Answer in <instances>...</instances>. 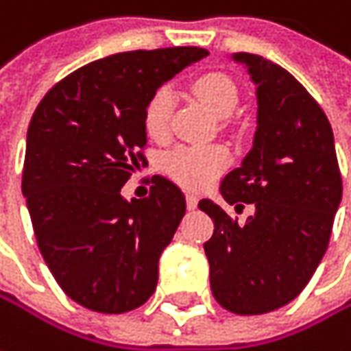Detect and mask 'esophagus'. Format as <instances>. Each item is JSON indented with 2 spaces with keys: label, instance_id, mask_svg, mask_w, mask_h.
<instances>
[{
  "label": "esophagus",
  "instance_id": "obj_1",
  "mask_svg": "<svg viewBox=\"0 0 351 351\" xmlns=\"http://www.w3.org/2000/svg\"><path fill=\"white\" fill-rule=\"evenodd\" d=\"M197 203H199V199L195 195H186V207L197 208Z\"/></svg>",
  "mask_w": 351,
  "mask_h": 351
}]
</instances>
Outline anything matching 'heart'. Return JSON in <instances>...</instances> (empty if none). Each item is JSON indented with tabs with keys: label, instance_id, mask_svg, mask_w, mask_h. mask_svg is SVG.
<instances>
[{
	"label": "heart",
	"instance_id": "obj_1",
	"mask_svg": "<svg viewBox=\"0 0 351 351\" xmlns=\"http://www.w3.org/2000/svg\"><path fill=\"white\" fill-rule=\"evenodd\" d=\"M195 96L217 116H227L237 106L239 90L235 82L225 74L208 72L193 82ZM173 116V92L162 86L146 102L143 112V126L146 136L154 143H165L171 136ZM165 171L189 189H203L213 182L229 165V150L223 144L189 146L180 144L165 154Z\"/></svg>",
	"mask_w": 351,
	"mask_h": 351
}]
</instances>
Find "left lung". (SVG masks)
Returning <instances> with one entry per match:
<instances>
[{
	"mask_svg": "<svg viewBox=\"0 0 351 351\" xmlns=\"http://www.w3.org/2000/svg\"><path fill=\"white\" fill-rule=\"evenodd\" d=\"M257 84V132L221 193L241 213L199 201L215 223L205 243L215 300L237 315H261L295 300L315 273L341 201L334 132L315 98L285 68L237 53Z\"/></svg>",
	"mask_w": 351,
	"mask_h": 351,
	"instance_id": "8db88e82",
	"label": "left lung"
}]
</instances>
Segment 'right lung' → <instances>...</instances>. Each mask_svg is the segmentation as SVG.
I'll use <instances>...</instances> for the list:
<instances>
[{
	"label": "right lung",
	"instance_id": "right-lung-1",
	"mask_svg": "<svg viewBox=\"0 0 351 351\" xmlns=\"http://www.w3.org/2000/svg\"><path fill=\"white\" fill-rule=\"evenodd\" d=\"M207 53L195 46L134 49L90 62L53 84L32 116L21 193L53 279L86 309L124 313L156 289L184 195L160 175L146 199L126 201L120 191L148 165V98Z\"/></svg>",
	"mask_w": 351,
	"mask_h": 351
}]
</instances>
